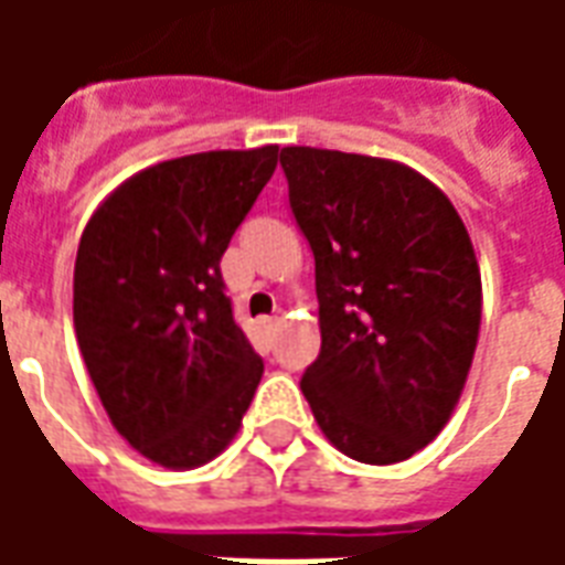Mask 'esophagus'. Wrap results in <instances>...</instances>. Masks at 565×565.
Here are the masks:
<instances>
[{
    "instance_id": "obj_1",
    "label": "esophagus",
    "mask_w": 565,
    "mask_h": 565,
    "mask_svg": "<svg viewBox=\"0 0 565 565\" xmlns=\"http://www.w3.org/2000/svg\"><path fill=\"white\" fill-rule=\"evenodd\" d=\"M278 327H281V318H263V320H259V332H263V339H266V342H271V335L278 332Z\"/></svg>"
}]
</instances>
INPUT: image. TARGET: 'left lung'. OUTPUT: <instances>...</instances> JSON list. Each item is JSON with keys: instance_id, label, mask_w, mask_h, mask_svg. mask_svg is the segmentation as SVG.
<instances>
[{"instance_id": "1", "label": "left lung", "mask_w": 565, "mask_h": 565, "mask_svg": "<svg viewBox=\"0 0 565 565\" xmlns=\"http://www.w3.org/2000/svg\"><path fill=\"white\" fill-rule=\"evenodd\" d=\"M290 209L315 254L320 354L311 415L351 460L426 448L460 403L481 330V269L450 199L396 160L284 148Z\"/></svg>"}]
</instances>
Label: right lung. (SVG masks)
<instances>
[{"label":"right lung","mask_w":565,"mask_h":565,"mask_svg":"<svg viewBox=\"0 0 565 565\" xmlns=\"http://www.w3.org/2000/svg\"><path fill=\"white\" fill-rule=\"evenodd\" d=\"M275 166L278 145L157 162L84 226L72 299L81 356L117 433L157 466L214 460L263 379L221 257Z\"/></svg>","instance_id":"1"}]
</instances>
